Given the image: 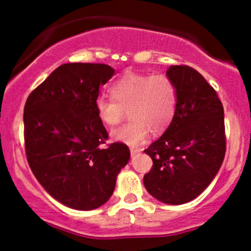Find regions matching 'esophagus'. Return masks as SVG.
I'll return each mask as SVG.
<instances>
[{"instance_id": "34e87169", "label": "esophagus", "mask_w": 251, "mask_h": 251, "mask_svg": "<svg viewBox=\"0 0 251 251\" xmlns=\"http://www.w3.org/2000/svg\"><path fill=\"white\" fill-rule=\"evenodd\" d=\"M129 151H131V154L132 155H135V154L140 153V152H142V150L137 149V148H131V149H129Z\"/></svg>"}]
</instances>
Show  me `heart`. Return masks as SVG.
Wrapping results in <instances>:
<instances>
[{"instance_id":"heart-1","label":"heart","mask_w":251,"mask_h":251,"mask_svg":"<svg viewBox=\"0 0 251 251\" xmlns=\"http://www.w3.org/2000/svg\"><path fill=\"white\" fill-rule=\"evenodd\" d=\"M112 98H97L98 119L108 127L119 125L127 111L129 122L112 132V139L131 146L142 144L149 132L162 133L171 125L178 103V91L168 74L127 73L112 83Z\"/></svg>"}]
</instances>
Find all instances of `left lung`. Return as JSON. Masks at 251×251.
I'll return each mask as SVG.
<instances>
[{"instance_id":"obj_1","label":"left lung","mask_w":251,"mask_h":251,"mask_svg":"<svg viewBox=\"0 0 251 251\" xmlns=\"http://www.w3.org/2000/svg\"><path fill=\"white\" fill-rule=\"evenodd\" d=\"M166 74L177 86V111L162 137L144 150L153 162L144 185L158 201L178 205L198 197L223 163L224 109L212 86L192 67L171 66Z\"/></svg>"}]
</instances>
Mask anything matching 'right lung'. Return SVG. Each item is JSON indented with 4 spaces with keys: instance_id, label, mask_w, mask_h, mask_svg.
<instances>
[{
    "instance_id": "add662e5",
    "label": "right lung",
    "mask_w": 251,
    "mask_h": 251,
    "mask_svg": "<svg viewBox=\"0 0 251 251\" xmlns=\"http://www.w3.org/2000/svg\"><path fill=\"white\" fill-rule=\"evenodd\" d=\"M105 63H65L34 89L25 105L28 164L51 197L75 210L105 204L129 159L123 143L107 144L94 101L113 76Z\"/></svg>"
}]
</instances>
